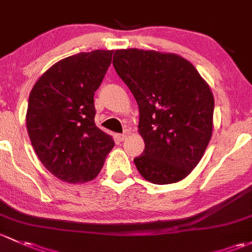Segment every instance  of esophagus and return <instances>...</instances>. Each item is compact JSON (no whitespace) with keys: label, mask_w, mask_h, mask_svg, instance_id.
<instances>
[{"label":"esophagus","mask_w":252,"mask_h":252,"mask_svg":"<svg viewBox=\"0 0 252 252\" xmlns=\"http://www.w3.org/2000/svg\"><path fill=\"white\" fill-rule=\"evenodd\" d=\"M129 136V131H124V133H121V134H118V139L120 142H123V141H125V139L127 138V137Z\"/></svg>","instance_id":"obj_1"}]
</instances>
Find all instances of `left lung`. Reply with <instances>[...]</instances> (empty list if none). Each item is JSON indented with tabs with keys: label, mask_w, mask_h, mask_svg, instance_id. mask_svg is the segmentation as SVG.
Returning a JSON list of instances; mask_svg holds the SVG:
<instances>
[{
	"label": "left lung",
	"mask_w": 252,
	"mask_h": 252,
	"mask_svg": "<svg viewBox=\"0 0 252 252\" xmlns=\"http://www.w3.org/2000/svg\"><path fill=\"white\" fill-rule=\"evenodd\" d=\"M113 65L139 108L138 132L145 148L133 160L137 170L154 184L182 181L211 139L215 100L210 86L178 54L118 49Z\"/></svg>",
	"instance_id": "left-lung-1"
}]
</instances>
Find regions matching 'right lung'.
I'll list each match as a JSON object with an SVG mask.
<instances>
[{
    "mask_svg": "<svg viewBox=\"0 0 252 252\" xmlns=\"http://www.w3.org/2000/svg\"><path fill=\"white\" fill-rule=\"evenodd\" d=\"M111 56L113 51L95 49L62 59L30 92L27 128L31 144L43 166L64 182L97 177L115 144L95 126L93 99Z\"/></svg>",
    "mask_w": 252,
    "mask_h": 252,
    "instance_id": "obj_1",
    "label": "right lung"
}]
</instances>
